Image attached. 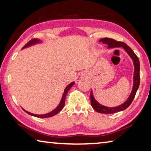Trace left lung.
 <instances>
[{
    "mask_svg": "<svg viewBox=\"0 0 151 151\" xmlns=\"http://www.w3.org/2000/svg\"><path fill=\"white\" fill-rule=\"evenodd\" d=\"M99 42H103V44H106L108 45L107 48L110 49V48H116L121 47L123 48L125 52H126L128 55L129 56L130 58H131L132 62H133L134 65V74H133V85H132L131 93L130 95L128 97L125 102L123 103L120 104V105L114 107H109L104 105H102L97 101L95 98H94L93 92L91 90V106H93L94 110H95L96 112H99V113H103V114H112L115 113L117 112L122 111L127 109L128 107L130 106V104L133 101V99L136 94L138 88L139 87L140 85V62L139 58L137 56L134 54L131 48L128 47L127 44L122 42H119L116 40L112 39H109V38H104L102 39Z\"/></svg>",
    "mask_w": 151,
    "mask_h": 151,
    "instance_id": "obj_1",
    "label": "left lung"
}]
</instances>
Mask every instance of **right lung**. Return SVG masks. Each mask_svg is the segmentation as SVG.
<instances>
[{
    "instance_id": "add662e5",
    "label": "right lung",
    "mask_w": 151,
    "mask_h": 151,
    "mask_svg": "<svg viewBox=\"0 0 151 151\" xmlns=\"http://www.w3.org/2000/svg\"><path fill=\"white\" fill-rule=\"evenodd\" d=\"M42 42L41 41V40H40L39 39H33L32 40H30V42H28L27 44L22 48V49H24V48H29L30 47H31V46L39 44V43H42ZM74 85H75V82H72V83L68 84V85L66 86L65 91H64V93L63 94L62 99H61V100L60 101L59 104H58V105L56 107V108L53 110V111H50V112H48V113L44 114H33V113H31V112L25 111V110L23 109H23L27 114H30V115L33 116L38 117V118H48V117L55 116L57 114H58V112H60L61 110L64 108V106H65V99H66V94H67L68 91H69L70 89L72 88V86Z\"/></svg>"
}]
</instances>
